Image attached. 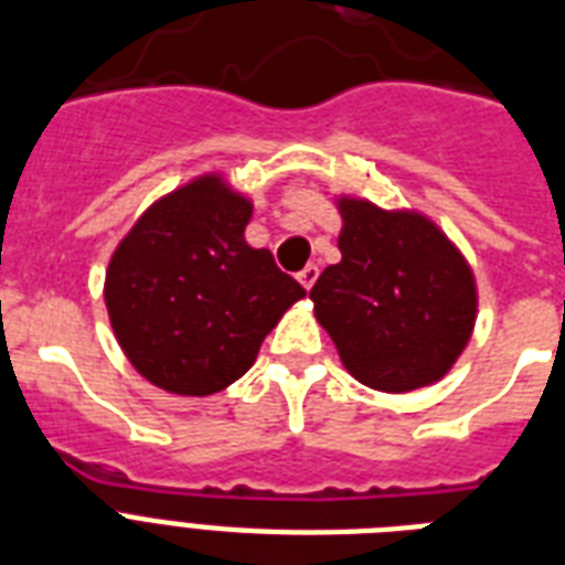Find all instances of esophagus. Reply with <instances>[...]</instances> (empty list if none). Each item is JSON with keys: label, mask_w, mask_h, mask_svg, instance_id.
Here are the masks:
<instances>
[{"label": "esophagus", "mask_w": 565, "mask_h": 565, "mask_svg": "<svg viewBox=\"0 0 565 565\" xmlns=\"http://www.w3.org/2000/svg\"><path fill=\"white\" fill-rule=\"evenodd\" d=\"M297 279H300V286L309 291V288L315 286V279H318V265H306V268L297 274Z\"/></svg>", "instance_id": "1"}]
</instances>
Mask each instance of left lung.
<instances>
[{
    "label": "left lung",
    "mask_w": 565,
    "mask_h": 565,
    "mask_svg": "<svg viewBox=\"0 0 565 565\" xmlns=\"http://www.w3.org/2000/svg\"><path fill=\"white\" fill-rule=\"evenodd\" d=\"M338 250L309 291L315 318L361 385L408 394L435 385L469 344L478 311L463 254L423 212L341 195Z\"/></svg>",
    "instance_id": "obj_1"
}]
</instances>
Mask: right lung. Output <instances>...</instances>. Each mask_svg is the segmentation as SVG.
Listing matches in <instances>:
<instances>
[{"label": "right lung", "instance_id": "1", "mask_svg": "<svg viewBox=\"0 0 565 565\" xmlns=\"http://www.w3.org/2000/svg\"><path fill=\"white\" fill-rule=\"evenodd\" d=\"M254 204L201 174L148 206L113 250L104 303L116 341L151 385L210 396L250 370L270 329L306 297L245 242Z\"/></svg>", "mask_w": 565, "mask_h": 565}]
</instances>
